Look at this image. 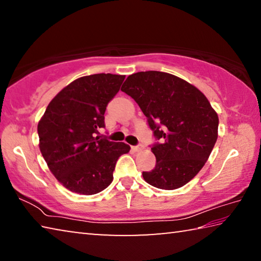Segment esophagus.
<instances>
[{"instance_id": "esophagus-1", "label": "esophagus", "mask_w": 261, "mask_h": 261, "mask_svg": "<svg viewBox=\"0 0 261 261\" xmlns=\"http://www.w3.org/2000/svg\"><path fill=\"white\" fill-rule=\"evenodd\" d=\"M141 148H143V145H136V146H132L131 147V149L134 152H138V151H140Z\"/></svg>"}]
</instances>
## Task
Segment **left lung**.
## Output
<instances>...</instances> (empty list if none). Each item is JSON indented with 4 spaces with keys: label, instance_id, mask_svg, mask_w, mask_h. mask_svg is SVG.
<instances>
[{
    "label": "left lung",
    "instance_id": "1",
    "mask_svg": "<svg viewBox=\"0 0 261 261\" xmlns=\"http://www.w3.org/2000/svg\"><path fill=\"white\" fill-rule=\"evenodd\" d=\"M121 91L134 99L147 118L156 158L148 184L175 190L199 173L218 139L219 117L206 96L174 74L141 71L131 74Z\"/></svg>",
    "mask_w": 261,
    "mask_h": 261
}]
</instances>
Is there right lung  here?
I'll use <instances>...</instances> for the list:
<instances>
[{"mask_svg": "<svg viewBox=\"0 0 261 261\" xmlns=\"http://www.w3.org/2000/svg\"><path fill=\"white\" fill-rule=\"evenodd\" d=\"M125 76L95 73L78 78L48 105L38 124L40 151L53 175L64 188L95 194L113 182V173L124 143L99 136L105 112L120 91Z\"/></svg>", "mask_w": 261, "mask_h": 261, "instance_id": "right-lung-1", "label": "right lung"}]
</instances>
